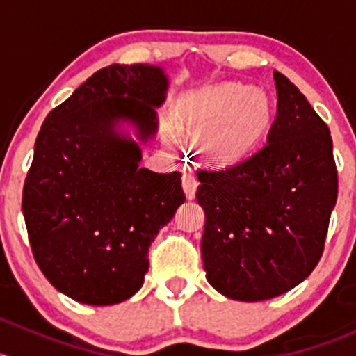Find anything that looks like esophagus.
<instances>
[{"instance_id":"obj_1","label":"esophagus","mask_w":356,"mask_h":356,"mask_svg":"<svg viewBox=\"0 0 356 356\" xmlns=\"http://www.w3.org/2000/svg\"><path fill=\"white\" fill-rule=\"evenodd\" d=\"M182 188H184L188 200H193L196 195V188H198V179L191 172H184V175H182Z\"/></svg>"}]
</instances>
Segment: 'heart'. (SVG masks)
<instances>
[{
    "instance_id": "obj_1",
    "label": "heart",
    "mask_w": 356,
    "mask_h": 356,
    "mask_svg": "<svg viewBox=\"0 0 356 356\" xmlns=\"http://www.w3.org/2000/svg\"><path fill=\"white\" fill-rule=\"evenodd\" d=\"M275 111L267 92L245 82H220L179 102L174 122L163 127V141L177 146L179 134L198 141L201 156L215 167H234L264 143Z\"/></svg>"
}]
</instances>
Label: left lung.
Masks as SVG:
<instances>
[{"mask_svg":"<svg viewBox=\"0 0 356 356\" xmlns=\"http://www.w3.org/2000/svg\"><path fill=\"white\" fill-rule=\"evenodd\" d=\"M274 81L267 145L234 167L198 172L207 281L248 303L281 296L312 274L337 200L329 127L286 75L274 72Z\"/></svg>","mask_w":356,"mask_h":356,"instance_id":"8db88e82","label":"left lung"}]
</instances>
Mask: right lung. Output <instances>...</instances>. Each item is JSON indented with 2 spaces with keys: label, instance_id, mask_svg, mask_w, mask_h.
<instances>
[{
  "label": "right lung",
  "instance_id": "right-lung-1",
  "mask_svg": "<svg viewBox=\"0 0 356 356\" xmlns=\"http://www.w3.org/2000/svg\"><path fill=\"white\" fill-rule=\"evenodd\" d=\"M163 67L113 65L51 110L25 179L22 211L44 277L95 307L141 289L148 250L186 201L181 174L141 168L168 91Z\"/></svg>",
  "mask_w": 356,
  "mask_h": 356
}]
</instances>
